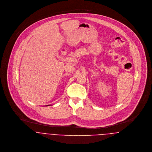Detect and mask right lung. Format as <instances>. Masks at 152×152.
I'll use <instances>...</instances> for the list:
<instances>
[{"label":"right lung","instance_id":"obj_1","mask_svg":"<svg viewBox=\"0 0 152 152\" xmlns=\"http://www.w3.org/2000/svg\"><path fill=\"white\" fill-rule=\"evenodd\" d=\"M46 106H49V105H46Z\"/></svg>","mask_w":152,"mask_h":152}]
</instances>
